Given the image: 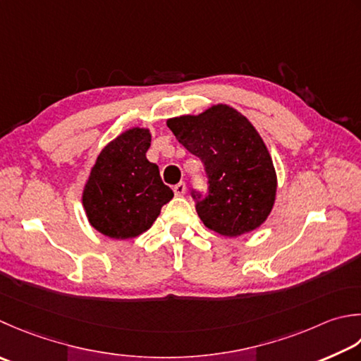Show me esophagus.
<instances>
[{
  "instance_id": "34e87169",
  "label": "esophagus",
  "mask_w": 361,
  "mask_h": 361,
  "mask_svg": "<svg viewBox=\"0 0 361 361\" xmlns=\"http://www.w3.org/2000/svg\"><path fill=\"white\" fill-rule=\"evenodd\" d=\"M173 192H175V195H185V192H186V185L185 183H178V185H175L173 186Z\"/></svg>"
}]
</instances>
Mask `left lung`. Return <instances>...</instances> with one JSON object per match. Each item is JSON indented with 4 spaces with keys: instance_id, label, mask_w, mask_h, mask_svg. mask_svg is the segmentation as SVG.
I'll use <instances>...</instances> for the list:
<instances>
[{
    "instance_id": "left-lung-1",
    "label": "left lung",
    "mask_w": 361,
    "mask_h": 361,
    "mask_svg": "<svg viewBox=\"0 0 361 361\" xmlns=\"http://www.w3.org/2000/svg\"><path fill=\"white\" fill-rule=\"evenodd\" d=\"M167 126L207 169L208 194L203 200L194 195L204 227L227 238L259 228L274 208L277 172L250 120L217 103L200 114L169 118Z\"/></svg>"
}]
</instances>
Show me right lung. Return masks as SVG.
Listing matches in <instances>:
<instances>
[{
	"label": "right lung",
	"instance_id": "1",
	"mask_svg": "<svg viewBox=\"0 0 361 361\" xmlns=\"http://www.w3.org/2000/svg\"><path fill=\"white\" fill-rule=\"evenodd\" d=\"M152 134L133 126L98 154L82 189L87 221L112 239H131L152 227L172 189L162 183L159 167L147 159Z\"/></svg>",
	"mask_w": 361,
	"mask_h": 361
}]
</instances>
